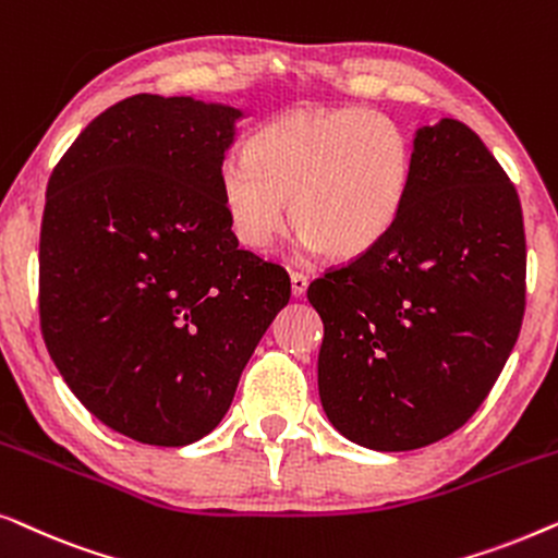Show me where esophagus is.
Instances as JSON below:
<instances>
[{
    "label": "esophagus",
    "instance_id": "obj_1",
    "mask_svg": "<svg viewBox=\"0 0 558 558\" xmlns=\"http://www.w3.org/2000/svg\"><path fill=\"white\" fill-rule=\"evenodd\" d=\"M289 279H292V294H294V296H302L304 292H307L310 279L304 277L302 271H292V277H289Z\"/></svg>",
    "mask_w": 558,
    "mask_h": 558
}]
</instances>
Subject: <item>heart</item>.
Returning a JSON list of instances; mask_svg holds the SVG:
<instances>
[{
	"mask_svg": "<svg viewBox=\"0 0 558 558\" xmlns=\"http://www.w3.org/2000/svg\"><path fill=\"white\" fill-rule=\"evenodd\" d=\"M414 151L403 129L363 106L294 109L251 136L220 170V195L243 246L266 251L292 223L332 258L371 251L407 205Z\"/></svg>",
	"mask_w": 558,
	"mask_h": 558,
	"instance_id": "obj_1",
	"label": "heart"
}]
</instances>
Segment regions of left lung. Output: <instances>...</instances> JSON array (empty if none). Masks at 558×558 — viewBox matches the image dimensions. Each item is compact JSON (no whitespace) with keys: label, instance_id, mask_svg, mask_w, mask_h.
<instances>
[{"label":"left lung","instance_id":"8db88e82","mask_svg":"<svg viewBox=\"0 0 558 558\" xmlns=\"http://www.w3.org/2000/svg\"><path fill=\"white\" fill-rule=\"evenodd\" d=\"M307 296L325 325L319 399L342 437L378 452L449 437L483 407L521 332L515 185L462 121L418 129L399 220Z\"/></svg>","mask_w":558,"mask_h":558}]
</instances>
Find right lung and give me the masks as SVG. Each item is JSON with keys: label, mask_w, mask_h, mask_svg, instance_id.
<instances>
[{"label": "right lung", "mask_w": 558, "mask_h": 558, "mask_svg": "<svg viewBox=\"0 0 558 558\" xmlns=\"http://www.w3.org/2000/svg\"><path fill=\"white\" fill-rule=\"evenodd\" d=\"M231 106L140 94L83 129L48 180L40 330L78 401L142 445L203 439L292 296L239 248L220 170Z\"/></svg>", "instance_id": "add662e5"}]
</instances>
